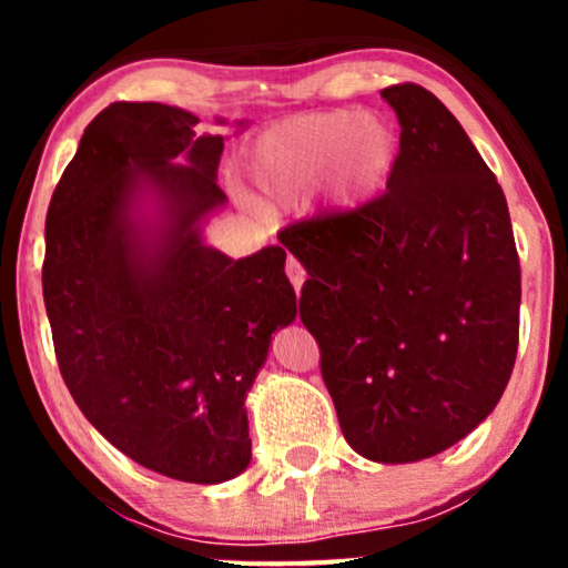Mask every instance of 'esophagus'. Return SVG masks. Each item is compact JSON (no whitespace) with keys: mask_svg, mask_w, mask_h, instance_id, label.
Here are the masks:
<instances>
[{"mask_svg":"<svg viewBox=\"0 0 568 568\" xmlns=\"http://www.w3.org/2000/svg\"><path fill=\"white\" fill-rule=\"evenodd\" d=\"M285 275H288L291 285H293V288H296V293H298V288H302V285H304V277H306L304 266L298 264L296 258H293V256H288V258H285Z\"/></svg>","mask_w":568,"mask_h":568,"instance_id":"1","label":"esophagus"}]
</instances>
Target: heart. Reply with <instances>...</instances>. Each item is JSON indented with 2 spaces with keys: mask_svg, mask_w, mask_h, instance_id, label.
I'll list each match as a JSON object with an SVG mask.
<instances>
[{
  "mask_svg": "<svg viewBox=\"0 0 568 568\" xmlns=\"http://www.w3.org/2000/svg\"><path fill=\"white\" fill-rule=\"evenodd\" d=\"M397 160V135L374 114L321 112L280 122L253 149V179L270 200H293L336 165L349 197L374 194Z\"/></svg>",
  "mask_w": 568,
  "mask_h": 568,
  "instance_id": "1",
  "label": "heart"
}]
</instances>
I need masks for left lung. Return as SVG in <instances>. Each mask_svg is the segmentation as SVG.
Returning <instances> with one entry per match:
<instances>
[{
  "mask_svg": "<svg viewBox=\"0 0 568 568\" xmlns=\"http://www.w3.org/2000/svg\"><path fill=\"white\" fill-rule=\"evenodd\" d=\"M382 98L400 122L387 192L293 221L277 240L310 275L298 315L344 438L397 465L454 446L499 403L520 264L505 192L456 116L414 82Z\"/></svg>",
  "mask_w": 568,
  "mask_h": 568,
  "instance_id": "1",
  "label": "left lung"
}]
</instances>
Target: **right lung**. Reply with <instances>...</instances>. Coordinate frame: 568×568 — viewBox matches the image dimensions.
Here are the masks:
<instances>
[{"label":"right lung","instance_id":"obj_1","mask_svg":"<svg viewBox=\"0 0 568 568\" xmlns=\"http://www.w3.org/2000/svg\"><path fill=\"white\" fill-rule=\"evenodd\" d=\"M165 103L116 101L84 128L44 221L42 293L55 361L88 422L130 459L186 484L251 462L245 393L272 331L296 317L285 251L226 258L197 221L221 205L224 139ZM152 183L172 224L129 219Z\"/></svg>","mask_w":568,"mask_h":568}]
</instances>
